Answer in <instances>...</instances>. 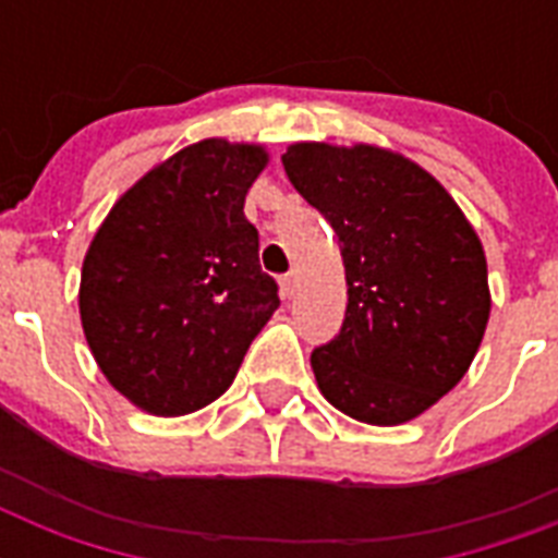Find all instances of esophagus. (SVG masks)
<instances>
[{"label":"esophagus","instance_id":"obj_1","mask_svg":"<svg viewBox=\"0 0 558 558\" xmlns=\"http://www.w3.org/2000/svg\"><path fill=\"white\" fill-rule=\"evenodd\" d=\"M280 289H283V295L292 298L298 289V271H287L283 278H280Z\"/></svg>","mask_w":558,"mask_h":558}]
</instances>
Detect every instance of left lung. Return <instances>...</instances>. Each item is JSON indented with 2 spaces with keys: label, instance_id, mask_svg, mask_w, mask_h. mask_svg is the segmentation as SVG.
Here are the masks:
<instances>
[{
  "label": "left lung",
  "instance_id": "left-lung-1",
  "mask_svg": "<svg viewBox=\"0 0 558 558\" xmlns=\"http://www.w3.org/2000/svg\"><path fill=\"white\" fill-rule=\"evenodd\" d=\"M280 161L339 236L348 275L339 336L310 359L318 388L362 423L414 420L463 379L484 339L489 287L475 228L397 153L292 144Z\"/></svg>",
  "mask_w": 558,
  "mask_h": 558
}]
</instances>
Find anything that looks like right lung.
I'll return each instance as SVG.
<instances>
[{"label": "right lung", "instance_id": "add662e5", "mask_svg": "<svg viewBox=\"0 0 558 558\" xmlns=\"http://www.w3.org/2000/svg\"><path fill=\"white\" fill-rule=\"evenodd\" d=\"M263 168L257 144H191L138 179L92 240L83 332L112 388L150 414H191L226 393L280 306L243 214Z\"/></svg>", "mask_w": 558, "mask_h": 558}]
</instances>
